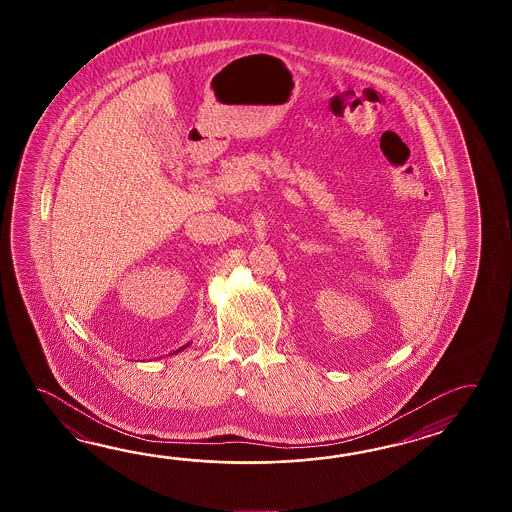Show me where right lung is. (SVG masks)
I'll return each mask as SVG.
<instances>
[{"mask_svg":"<svg viewBox=\"0 0 512 512\" xmlns=\"http://www.w3.org/2000/svg\"><path fill=\"white\" fill-rule=\"evenodd\" d=\"M188 346H190V344H186V346H183V348L175 349V351H174V353H172V355H175V353H179V351H183V349L188 348Z\"/></svg>","mask_w":512,"mask_h":512,"instance_id":"right-lung-1","label":"right lung"}]
</instances>
